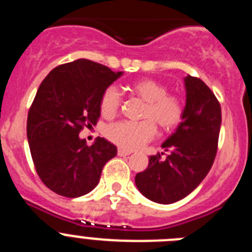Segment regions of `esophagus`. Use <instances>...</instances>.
Returning a JSON list of instances; mask_svg holds the SVG:
<instances>
[{"label": "esophagus", "mask_w": 252, "mask_h": 252, "mask_svg": "<svg viewBox=\"0 0 252 252\" xmlns=\"http://www.w3.org/2000/svg\"><path fill=\"white\" fill-rule=\"evenodd\" d=\"M130 154V150H125V149H119V150H117V155H119V157H127Z\"/></svg>", "instance_id": "obj_1"}]
</instances>
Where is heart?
I'll use <instances>...</instances> for the list:
<instances>
[{
    "instance_id": "heart-1",
    "label": "heart",
    "mask_w": 252,
    "mask_h": 252,
    "mask_svg": "<svg viewBox=\"0 0 252 252\" xmlns=\"http://www.w3.org/2000/svg\"><path fill=\"white\" fill-rule=\"evenodd\" d=\"M131 92L145 102L140 122L120 121L108 125L104 135L111 142L126 150H133L151 141L157 126L164 132L177 128L184 119L186 106L183 98L168 93V87L151 78L140 79L131 84ZM121 108V95L115 86L107 87L99 98V110L104 117H115Z\"/></svg>"
}]
</instances>
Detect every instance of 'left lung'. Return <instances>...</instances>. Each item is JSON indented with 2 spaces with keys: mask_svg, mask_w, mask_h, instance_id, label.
I'll return each instance as SVG.
<instances>
[{
  "mask_svg": "<svg viewBox=\"0 0 252 252\" xmlns=\"http://www.w3.org/2000/svg\"><path fill=\"white\" fill-rule=\"evenodd\" d=\"M183 121L162 148L170 151L164 160L157 154L135 177L140 192L150 201L170 204L192 193L215 161L221 128V106L202 79L188 77Z\"/></svg>",
  "mask_w": 252,
  "mask_h": 252,
  "instance_id": "8db88e82",
  "label": "left lung"
}]
</instances>
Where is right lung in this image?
<instances>
[{
  "label": "right lung",
  "instance_id": "obj_1",
  "mask_svg": "<svg viewBox=\"0 0 252 252\" xmlns=\"http://www.w3.org/2000/svg\"><path fill=\"white\" fill-rule=\"evenodd\" d=\"M92 60L57 66L40 84L28 115V140L36 173L50 190L77 198L98 184L102 169L117 148L98 137L93 145L79 139L98 122L99 98L121 75Z\"/></svg>",
  "mask_w": 252,
  "mask_h": 252
}]
</instances>
